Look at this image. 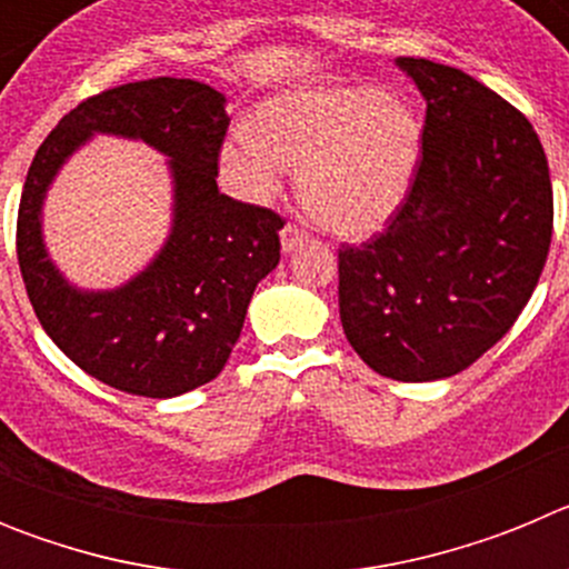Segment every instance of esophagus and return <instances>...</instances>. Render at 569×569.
Here are the masks:
<instances>
[{"label": "esophagus", "mask_w": 569, "mask_h": 569, "mask_svg": "<svg viewBox=\"0 0 569 569\" xmlns=\"http://www.w3.org/2000/svg\"><path fill=\"white\" fill-rule=\"evenodd\" d=\"M305 241H308V233H305L299 224H284V228H281V250H284V253L296 250L299 244H305Z\"/></svg>", "instance_id": "34e87169"}]
</instances>
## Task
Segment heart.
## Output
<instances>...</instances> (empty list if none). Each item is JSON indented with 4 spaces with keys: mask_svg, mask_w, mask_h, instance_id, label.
Masks as SVG:
<instances>
[{
    "mask_svg": "<svg viewBox=\"0 0 569 569\" xmlns=\"http://www.w3.org/2000/svg\"><path fill=\"white\" fill-rule=\"evenodd\" d=\"M421 119L405 99L370 84H310L259 110V130L236 124L219 150L233 190L264 202L284 162L299 164L296 190L321 228L370 236L405 204L421 162Z\"/></svg>",
    "mask_w": 569,
    "mask_h": 569,
    "instance_id": "heart-1",
    "label": "heart"
}]
</instances>
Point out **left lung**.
Listing matches in <instances>:
<instances>
[{"mask_svg": "<svg viewBox=\"0 0 569 569\" xmlns=\"http://www.w3.org/2000/svg\"><path fill=\"white\" fill-rule=\"evenodd\" d=\"M396 64L427 102L421 162L387 230L339 248V316L376 373L436 381L481 359L530 301L552 184L521 110L450 64Z\"/></svg>", "mask_w": 569, "mask_h": 569, "instance_id": "left-lung-1", "label": "left lung"}]
</instances>
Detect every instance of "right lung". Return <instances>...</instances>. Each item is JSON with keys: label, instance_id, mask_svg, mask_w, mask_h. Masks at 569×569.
<instances>
[{"label": "right lung", "instance_id": "add662e5", "mask_svg": "<svg viewBox=\"0 0 569 569\" xmlns=\"http://www.w3.org/2000/svg\"><path fill=\"white\" fill-rule=\"evenodd\" d=\"M224 97L193 79H144L84 99L39 144L17 219L24 290L53 345L88 376L173 399L222 373L250 296L279 264L281 216L219 193ZM93 132L142 138L171 159L174 228L160 256L116 291H79L47 259L41 202L52 176Z\"/></svg>", "mask_w": 569, "mask_h": 569}]
</instances>
